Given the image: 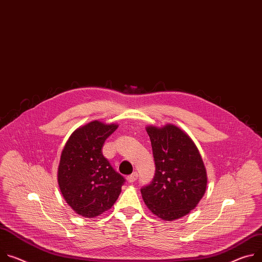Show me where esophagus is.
I'll return each instance as SVG.
<instances>
[{
    "label": "esophagus",
    "instance_id": "1",
    "mask_svg": "<svg viewBox=\"0 0 262 262\" xmlns=\"http://www.w3.org/2000/svg\"><path fill=\"white\" fill-rule=\"evenodd\" d=\"M126 179H127V182H128V183H134V182L138 179V173L135 171V172H133L130 176H128Z\"/></svg>",
    "mask_w": 262,
    "mask_h": 262
}]
</instances>
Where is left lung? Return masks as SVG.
Listing matches in <instances>:
<instances>
[{
    "label": "left lung",
    "mask_w": 262,
    "mask_h": 262,
    "mask_svg": "<svg viewBox=\"0 0 262 262\" xmlns=\"http://www.w3.org/2000/svg\"><path fill=\"white\" fill-rule=\"evenodd\" d=\"M156 173L141 188L148 209L164 221L180 219L193 210L205 194L206 169L192 142L179 127H147Z\"/></svg>",
    "instance_id": "obj_1"
}]
</instances>
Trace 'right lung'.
I'll list each match as a JSON object with an SVG mask.
<instances>
[{
  "mask_svg": "<svg viewBox=\"0 0 262 262\" xmlns=\"http://www.w3.org/2000/svg\"><path fill=\"white\" fill-rule=\"evenodd\" d=\"M117 127L92 121L71 135L61 152L60 191L69 206L84 217L98 216L112 208L125 183L102 154L105 140Z\"/></svg>",
  "mask_w": 262,
  "mask_h": 262,
  "instance_id": "1",
  "label": "right lung"
}]
</instances>
